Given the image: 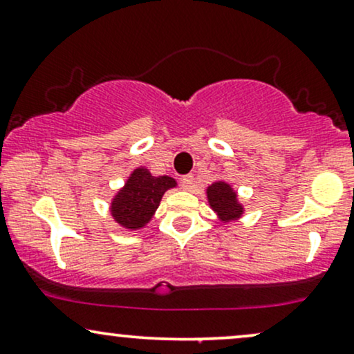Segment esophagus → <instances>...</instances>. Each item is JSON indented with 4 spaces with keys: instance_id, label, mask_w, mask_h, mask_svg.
Segmentation results:
<instances>
[{
    "instance_id": "esophagus-1",
    "label": "esophagus",
    "mask_w": 354,
    "mask_h": 354,
    "mask_svg": "<svg viewBox=\"0 0 354 354\" xmlns=\"http://www.w3.org/2000/svg\"><path fill=\"white\" fill-rule=\"evenodd\" d=\"M181 186L183 189L186 191H191L194 188V176L193 174H186V176L181 178Z\"/></svg>"
}]
</instances>
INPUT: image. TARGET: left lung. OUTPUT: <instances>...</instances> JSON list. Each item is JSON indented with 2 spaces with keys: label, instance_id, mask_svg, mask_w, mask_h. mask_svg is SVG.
<instances>
[{
  "label": "left lung",
  "instance_id": "left-lung-1",
  "mask_svg": "<svg viewBox=\"0 0 354 354\" xmlns=\"http://www.w3.org/2000/svg\"><path fill=\"white\" fill-rule=\"evenodd\" d=\"M206 194L211 209L218 214L219 221H223V223L237 221L244 214V206L239 203L237 193L229 183L214 181L207 186Z\"/></svg>",
  "mask_w": 354,
  "mask_h": 354
}]
</instances>
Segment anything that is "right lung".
I'll use <instances>...</instances> for the list:
<instances>
[{
	"label": "right lung",
	"mask_w": 354,
	"mask_h": 354,
	"mask_svg": "<svg viewBox=\"0 0 354 354\" xmlns=\"http://www.w3.org/2000/svg\"><path fill=\"white\" fill-rule=\"evenodd\" d=\"M176 180L171 176H153L150 169L138 166L112 198L110 214L115 223L127 231L143 229L155 216L163 194L176 188Z\"/></svg>",
	"instance_id": "add662e5"
}]
</instances>
